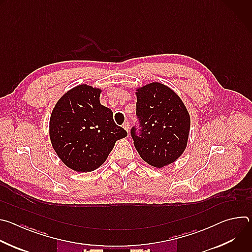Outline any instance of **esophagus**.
Here are the masks:
<instances>
[{
    "label": "esophagus",
    "mask_w": 252,
    "mask_h": 252,
    "mask_svg": "<svg viewBox=\"0 0 252 252\" xmlns=\"http://www.w3.org/2000/svg\"><path fill=\"white\" fill-rule=\"evenodd\" d=\"M123 126H124V128L128 132V130H129V123H128V122H126V123L123 125Z\"/></svg>",
    "instance_id": "obj_1"
}]
</instances>
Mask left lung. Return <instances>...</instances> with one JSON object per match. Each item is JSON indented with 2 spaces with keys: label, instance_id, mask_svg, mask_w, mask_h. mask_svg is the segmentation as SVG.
<instances>
[{
  "label": "left lung",
  "instance_id": "obj_1",
  "mask_svg": "<svg viewBox=\"0 0 252 252\" xmlns=\"http://www.w3.org/2000/svg\"><path fill=\"white\" fill-rule=\"evenodd\" d=\"M136 117L130 135L140 158L155 167L176 160L185 152L190 127L186 105L172 90L152 83L137 90Z\"/></svg>",
  "mask_w": 252,
  "mask_h": 252
}]
</instances>
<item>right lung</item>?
<instances>
[{"instance_id":"right-lung-1","label":"right lung","mask_w":252,"mask_h":252,"mask_svg":"<svg viewBox=\"0 0 252 252\" xmlns=\"http://www.w3.org/2000/svg\"><path fill=\"white\" fill-rule=\"evenodd\" d=\"M99 89L81 85L65 93L50 119V138L62 161L80 172L99 167L127 132L99 102Z\"/></svg>"}]
</instances>
